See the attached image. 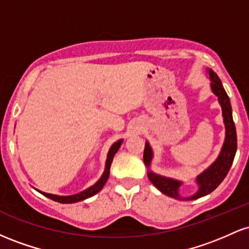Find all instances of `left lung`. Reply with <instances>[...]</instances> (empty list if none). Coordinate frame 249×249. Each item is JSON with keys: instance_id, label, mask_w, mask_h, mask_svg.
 <instances>
[{"instance_id": "left-lung-1", "label": "left lung", "mask_w": 249, "mask_h": 249, "mask_svg": "<svg viewBox=\"0 0 249 249\" xmlns=\"http://www.w3.org/2000/svg\"><path fill=\"white\" fill-rule=\"evenodd\" d=\"M206 72L210 76L211 81V90L218 97V101L222 111V118H224L225 124V141L222 144L221 150L218 158L214 160L212 164L208 166L204 172L196 176V182L198 185V191L190 196H181L179 193V188L182 185L180 180L168 178V177L160 176V174L154 173L151 171V162L153 159V151L151 147L150 142H145L144 148V164L147 167V177L151 182L164 193L165 196H171V198L179 200H196L201 198V196H207L213 192L216 187L221 184L222 180L227 176L228 171L232 166L234 157L236 153V130L235 125L233 122L232 116V107H231L230 97L226 93L224 87H222L221 81L212 69H207Z\"/></svg>"}]
</instances>
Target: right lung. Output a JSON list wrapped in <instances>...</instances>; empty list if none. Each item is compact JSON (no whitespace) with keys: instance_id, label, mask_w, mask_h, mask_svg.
<instances>
[{"instance_id":"obj_1","label":"right lung","mask_w":249,"mask_h":249,"mask_svg":"<svg viewBox=\"0 0 249 249\" xmlns=\"http://www.w3.org/2000/svg\"><path fill=\"white\" fill-rule=\"evenodd\" d=\"M122 142H123V139H119V141L113 142L112 146L110 147V150H108V152H107V161H105V170H104V172H103L102 177L98 179V181H97L95 185H92V186L87 188V190L82 191V192H79L77 194H73V196H56V194L45 193V192H42V191H38V190L37 191H38L41 194H43L44 196H47V198L53 200V201L61 202V204H73V202L82 201V200H85V199L90 198V196H95V194H97L99 191L102 190L103 186L105 185V182H107V180L108 179V176H110V167H111V164H112L113 157H115L117 151H118L119 147H121Z\"/></svg>"}]
</instances>
